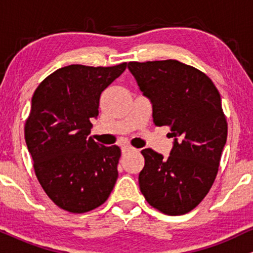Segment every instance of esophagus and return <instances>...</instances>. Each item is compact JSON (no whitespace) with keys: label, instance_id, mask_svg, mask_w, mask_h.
<instances>
[{"label":"esophagus","instance_id":"34e87169","mask_svg":"<svg viewBox=\"0 0 253 253\" xmlns=\"http://www.w3.org/2000/svg\"><path fill=\"white\" fill-rule=\"evenodd\" d=\"M121 150H123V153H128V152H130V151H133L134 149H133L132 146H129V145H124V146L121 147Z\"/></svg>","mask_w":253,"mask_h":253}]
</instances>
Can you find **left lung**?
<instances>
[{
  "label": "left lung",
  "instance_id": "obj_1",
  "mask_svg": "<svg viewBox=\"0 0 253 253\" xmlns=\"http://www.w3.org/2000/svg\"><path fill=\"white\" fill-rule=\"evenodd\" d=\"M139 89L152 104L156 126H169L173 138L170 156L141 151V193L168 215L193 211L213 185L227 139V123L219 91L193 66L178 60L128 63Z\"/></svg>",
  "mask_w": 253,
  "mask_h": 253
}]
</instances>
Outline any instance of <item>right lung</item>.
I'll use <instances>...</instances> for the list:
<instances>
[{"label": "right lung", "mask_w": 253, "mask_h": 253, "mask_svg": "<svg viewBox=\"0 0 253 253\" xmlns=\"http://www.w3.org/2000/svg\"><path fill=\"white\" fill-rule=\"evenodd\" d=\"M74 65L58 69L34 91L25 140L38 181L58 207L85 213L106 202L118 179L120 147L88 136L102 91L126 70Z\"/></svg>", "instance_id": "right-lung-1"}]
</instances>
